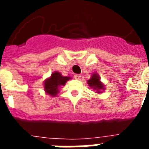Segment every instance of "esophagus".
Masks as SVG:
<instances>
[{"label": "esophagus", "instance_id": "obj_1", "mask_svg": "<svg viewBox=\"0 0 149 149\" xmlns=\"http://www.w3.org/2000/svg\"><path fill=\"white\" fill-rule=\"evenodd\" d=\"M81 77V75H79V74H75L74 75V78H75V79H77V80H79V79H80Z\"/></svg>", "mask_w": 149, "mask_h": 149}]
</instances>
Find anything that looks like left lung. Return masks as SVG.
<instances>
[{
	"mask_svg": "<svg viewBox=\"0 0 149 149\" xmlns=\"http://www.w3.org/2000/svg\"><path fill=\"white\" fill-rule=\"evenodd\" d=\"M88 86L96 91L97 93H102L104 90V85L100 81V77L97 72H94L91 76V78L87 81Z\"/></svg>",
	"mask_w": 149,
	"mask_h": 149,
	"instance_id": "8db88e82",
	"label": "left lung"
}]
</instances>
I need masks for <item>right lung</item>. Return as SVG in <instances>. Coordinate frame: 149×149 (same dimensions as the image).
Masks as SVG:
<instances>
[{
	"label": "right lung",
	"instance_id": "right-lung-1",
	"mask_svg": "<svg viewBox=\"0 0 149 149\" xmlns=\"http://www.w3.org/2000/svg\"><path fill=\"white\" fill-rule=\"evenodd\" d=\"M70 79V77H63L59 72H53L44 82V89L47 94L56 97L59 93V88L61 86H65V83Z\"/></svg>",
	"mask_w": 149,
	"mask_h": 149
}]
</instances>
